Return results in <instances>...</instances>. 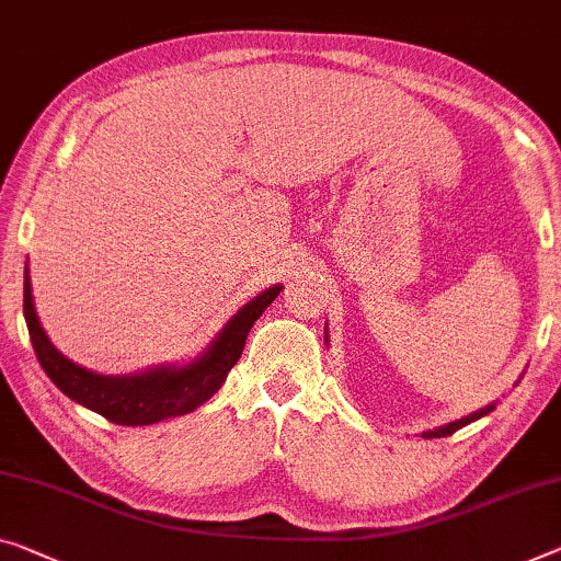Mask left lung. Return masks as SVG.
I'll list each match as a JSON object with an SVG mask.
<instances>
[{"mask_svg": "<svg viewBox=\"0 0 561 561\" xmlns=\"http://www.w3.org/2000/svg\"><path fill=\"white\" fill-rule=\"evenodd\" d=\"M328 340H330V334H328V328H324V342H328ZM494 408H496V403H489V405L479 408V411H473V413H468V415H463V417H458V421H454V423L438 425V428H433V431H423L421 436H423V438H443V436H450V433H456L458 428H463V425L479 421V417H483V415H489L491 411H494Z\"/></svg>", "mask_w": 561, "mask_h": 561, "instance_id": "1", "label": "left lung"}]
</instances>
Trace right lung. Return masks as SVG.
I'll use <instances>...</instances> for the list:
<instances>
[{
	"label": "right lung",
	"mask_w": 561,
	"mask_h": 561,
	"mask_svg": "<svg viewBox=\"0 0 561 561\" xmlns=\"http://www.w3.org/2000/svg\"><path fill=\"white\" fill-rule=\"evenodd\" d=\"M282 291V284L259 291L224 324L219 334L188 363L148 367L133 375H100L65 357L42 328L35 297H32L30 270L24 266V322L32 347L47 378L75 403L100 413L118 425H150L173 415H186L204 405L224 386L227 375L244 350L247 334L254 322Z\"/></svg>",
	"instance_id": "obj_1"
}]
</instances>
